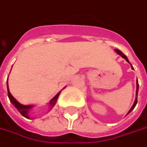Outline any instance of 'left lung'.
Segmentation results:
<instances>
[{
	"mask_svg": "<svg viewBox=\"0 0 147 147\" xmlns=\"http://www.w3.org/2000/svg\"><path fill=\"white\" fill-rule=\"evenodd\" d=\"M115 52L118 53V55H120L123 58H124L125 60L126 61H127V62H129L130 63V61H128V59H127V56L126 55H124L120 50H118V49H115ZM131 68L133 69V67H132V66H131ZM138 86H139V85H138V82L137 81V94H136V99H135V101H134V104H133V105L131 106V108L130 109V110H129V112L127 113H131L132 110H133V109L135 108V106H136V105H137V94H138Z\"/></svg>",
	"mask_w": 147,
	"mask_h": 147,
	"instance_id": "left-lung-1",
	"label": "left lung"
}]
</instances>
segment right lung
<instances>
[{
	"mask_svg": "<svg viewBox=\"0 0 147 147\" xmlns=\"http://www.w3.org/2000/svg\"><path fill=\"white\" fill-rule=\"evenodd\" d=\"M6 83H7L8 97H9V99H10V101L11 102V104L16 107V109H17V110L20 112L24 118H30V117H29V111L31 109V108H33V105H21L20 103H19V102L12 96V94H10V90H9V87H8V80H7V82H6ZM59 94H60V92L57 93L54 97L50 100V102H49V104H48L50 109H52L53 107L55 105V104H56V102H57V99L58 98Z\"/></svg>",
	"mask_w": 147,
	"mask_h": 147,
	"instance_id": "obj_1",
	"label": "right lung"
}]
</instances>
